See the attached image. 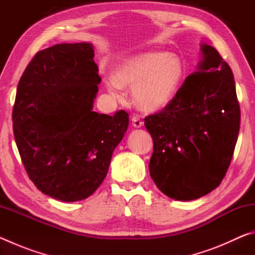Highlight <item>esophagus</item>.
<instances>
[{
	"mask_svg": "<svg viewBox=\"0 0 255 255\" xmlns=\"http://www.w3.org/2000/svg\"><path fill=\"white\" fill-rule=\"evenodd\" d=\"M131 122H132V126L135 128H140L141 126H143V120L140 119L139 116H132L131 118Z\"/></svg>",
	"mask_w": 255,
	"mask_h": 255,
	"instance_id": "esophagus-1",
	"label": "esophagus"
}]
</instances>
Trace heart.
Wrapping results in <instances>:
<instances>
[{"mask_svg": "<svg viewBox=\"0 0 255 255\" xmlns=\"http://www.w3.org/2000/svg\"><path fill=\"white\" fill-rule=\"evenodd\" d=\"M182 60L166 51H153L123 60L114 77L106 81L109 91L122 96L123 86H132V98L143 110L165 107L178 92L184 79Z\"/></svg>", "mask_w": 255, "mask_h": 255, "instance_id": "heart-1", "label": "heart"}]
</instances>
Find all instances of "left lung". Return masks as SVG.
<instances>
[{"instance_id": "left-lung-1", "label": "left lung", "mask_w": 255, "mask_h": 255, "mask_svg": "<svg viewBox=\"0 0 255 255\" xmlns=\"http://www.w3.org/2000/svg\"><path fill=\"white\" fill-rule=\"evenodd\" d=\"M204 59L174 98L145 117L153 138L149 173L172 199L193 200L218 187L239 137L241 109L234 75L214 47L201 45Z\"/></svg>"}]
</instances>
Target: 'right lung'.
<instances>
[{
    "label": "right lung",
    "instance_id": "1",
    "mask_svg": "<svg viewBox=\"0 0 255 255\" xmlns=\"http://www.w3.org/2000/svg\"><path fill=\"white\" fill-rule=\"evenodd\" d=\"M89 42L38 51L19 81L13 133L29 179L42 193L79 201L100 187L128 114L93 111L101 77Z\"/></svg>",
    "mask_w": 255,
    "mask_h": 255
}]
</instances>
